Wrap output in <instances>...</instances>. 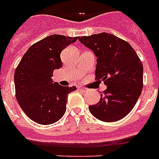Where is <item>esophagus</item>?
Segmentation results:
<instances>
[{
  "instance_id": "esophagus-1",
  "label": "esophagus",
  "mask_w": 159,
  "mask_h": 159,
  "mask_svg": "<svg viewBox=\"0 0 159 159\" xmlns=\"http://www.w3.org/2000/svg\"><path fill=\"white\" fill-rule=\"evenodd\" d=\"M77 89L79 90V91H82V92H86L87 91V88H85V87H79Z\"/></svg>"
}]
</instances>
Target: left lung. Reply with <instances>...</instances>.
Masks as SVG:
<instances>
[{
    "instance_id": "1",
    "label": "left lung",
    "mask_w": 159,
    "mask_h": 159,
    "mask_svg": "<svg viewBox=\"0 0 159 159\" xmlns=\"http://www.w3.org/2000/svg\"><path fill=\"white\" fill-rule=\"evenodd\" d=\"M79 41L97 57L96 80L107 88L99 102L89 106L100 120L114 122L128 115L143 88V64L129 43L114 34L101 33L82 36Z\"/></svg>"
}]
</instances>
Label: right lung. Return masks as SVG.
<instances>
[{"label": "right lung", "instance_id": "right-lung-1", "mask_svg": "<svg viewBox=\"0 0 159 159\" xmlns=\"http://www.w3.org/2000/svg\"><path fill=\"white\" fill-rule=\"evenodd\" d=\"M79 37L53 34L29 48L15 71L16 97L29 118L40 125H51L64 115L68 93L76 87L53 82L55 69L62 67L60 54Z\"/></svg>", "mask_w": 159, "mask_h": 159}]
</instances>
